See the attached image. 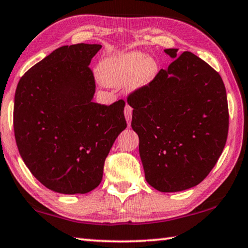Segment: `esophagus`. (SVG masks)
Instances as JSON below:
<instances>
[{"mask_svg":"<svg viewBox=\"0 0 248 248\" xmlns=\"http://www.w3.org/2000/svg\"><path fill=\"white\" fill-rule=\"evenodd\" d=\"M132 113H133V108L132 107H129L127 104L126 107L124 108V114H125V119H126L128 126H131V121H132Z\"/></svg>","mask_w":248,"mask_h":248,"instance_id":"34e87169","label":"esophagus"}]
</instances>
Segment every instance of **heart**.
I'll return each instance as SVG.
<instances>
[{
    "label": "heart",
    "mask_w": 248,
    "mask_h": 248,
    "mask_svg": "<svg viewBox=\"0 0 248 248\" xmlns=\"http://www.w3.org/2000/svg\"><path fill=\"white\" fill-rule=\"evenodd\" d=\"M156 63L153 59L145 58L140 52L108 57L101 63L99 75L104 84L119 87L128 82V88L139 89L147 84L156 75Z\"/></svg>",
    "instance_id": "heart-1"
}]
</instances>
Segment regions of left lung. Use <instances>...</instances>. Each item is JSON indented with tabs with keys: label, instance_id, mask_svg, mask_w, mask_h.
Listing matches in <instances>:
<instances>
[{
	"label": "left lung",
	"instance_id": "left-lung-1",
	"mask_svg": "<svg viewBox=\"0 0 248 248\" xmlns=\"http://www.w3.org/2000/svg\"><path fill=\"white\" fill-rule=\"evenodd\" d=\"M165 52L173 62L132 91V128L140 137L145 178L161 192L200 184L224 149L229 105L221 76L190 51Z\"/></svg>",
	"mask_w": 248,
	"mask_h": 248
}]
</instances>
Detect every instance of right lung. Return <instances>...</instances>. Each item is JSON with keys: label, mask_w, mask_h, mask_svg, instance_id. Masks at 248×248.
Segmentation results:
<instances>
[{"label": "right lung", "mask_w": 248, "mask_h": 248, "mask_svg": "<svg viewBox=\"0 0 248 248\" xmlns=\"http://www.w3.org/2000/svg\"><path fill=\"white\" fill-rule=\"evenodd\" d=\"M99 44L62 46L27 70L15 91L13 126L19 155L52 191L87 193L101 184L104 161L126 128L124 100L92 101L89 64Z\"/></svg>", "instance_id": "obj_1"}]
</instances>
